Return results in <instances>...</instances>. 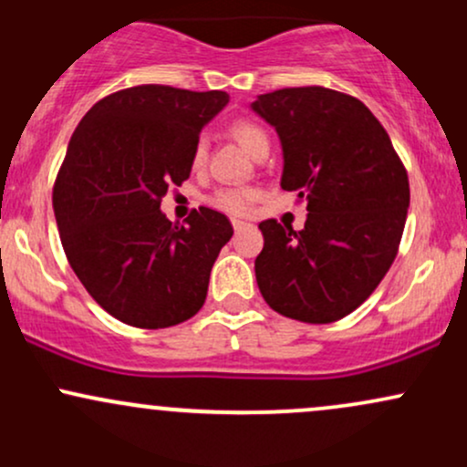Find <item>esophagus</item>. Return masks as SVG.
Returning a JSON list of instances; mask_svg holds the SVG:
<instances>
[{
	"instance_id": "34e87169",
	"label": "esophagus",
	"mask_w": 467,
	"mask_h": 467,
	"mask_svg": "<svg viewBox=\"0 0 467 467\" xmlns=\"http://www.w3.org/2000/svg\"><path fill=\"white\" fill-rule=\"evenodd\" d=\"M233 228H234V233H244L245 228H248V223L245 222H241V219H233Z\"/></svg>"
}]
</instances>
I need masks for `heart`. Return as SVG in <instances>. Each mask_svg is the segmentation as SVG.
<instances>
[{
  "label": "heart",
  "mask_w": 467,
  "mask_h": 467,
  "mask_svg": "<svg viewBox=\"0 0 467 467\" xmlns=\"http://www.w3.org/2000/svg\"><path fill=\"white\" fill-rule=\"evenodd\" d=\"M233 133H234V138H237V142L244 147V151L250 155L261 151V149L270 147V136H267V133L261 130L259 125H254V122H250V120L237 122V125L233 127ZM206 151H208V140L203 136L197 138L195 147H192V166L203 164V160H206ZM254 197H256L254 191H250V189H222L215 192L213 203L226 213L244 215V213H248L252 208Z\"/></svg>",
  "instance_id": "b5f03b06"
}]
</instances>
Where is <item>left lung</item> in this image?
I'll list each match as a JSON object with an SVG mask.
<instances>
[{"label":"left lung","mask_w":467,"mask_h":467,"mask_svg":"<svg viewBox=\"0 0 467 467\" xmlns=\"http://www.w3.org/2000/svg\"><path fill=\"white\" fill-rule=\"evenodd\" d=\"M250 109L275 127L281 189L307 202L303 230L261 222L256 285L278 314L325 325L371 296L398 254L409 175L368 107L327 88L256 96Z\"/></svg>","instance_id":"obj_1"}]
</instances>
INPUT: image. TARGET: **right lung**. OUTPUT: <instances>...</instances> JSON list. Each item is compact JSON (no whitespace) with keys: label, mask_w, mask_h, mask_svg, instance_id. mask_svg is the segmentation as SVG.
I'll return each mask as SVG.
<instances>
[{"label":"right lung","mask_w":467,"mask_h":467,"mask_svg":"<svg viewBox=\"0 0 467 467\" xmlns=\"http://www.w3.org/2000/svg\"><path fill=\"white\" fill-rule=\"evenodd\" d=\"M226 92L138 85L78 122L55 184V217L74 275L107 314L140 329L189 320L206 301L228 217L202 206L173 223L160 211L191 175L200 131Z\"/></svg>","instance_id":"obj_1"}]
</instances>
